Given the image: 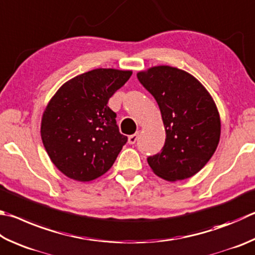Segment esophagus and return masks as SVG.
I'll use <instances>...</instances> for the list:
<instances>
[{
	"label": "esophagus",
	"mask_w": 255,
	"mask_h": 255,
	"mask_svg": "<svg viewBox=\"0 0 255 255\" xmlns=\"http://www.w3.org/2000/svg\"><path fill=\"white\" fill-rule=\"evenodd\" d=\"M138 135H139V132H136V133H133V135H130L128 137V142L130 143V145H133V143H135L136 141H137V139H138Z\"/></svg>",
	"instance_id": "esophagus-1"
}]
</instances>
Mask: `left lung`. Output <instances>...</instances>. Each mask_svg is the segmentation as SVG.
Returning <instances> with one entry per match:
<instances>
[{"mask_svg":"<svg viewBox=\"0 0 255 255\" xmlns=\"http://www.w3.org/2000/svg\"><path fill=\"white\" fill-rule=\"evenodd\" d=\"M160 109L166 139L160 152L147 158L157 176L168 182L192 177L214 154L221 119L210 92L191 73L156 66L137 73Z\"/></svg>","mask_w":255,"mask_h":255,"instance_id":"8db88e82","label":"left lung"}]
</instances>
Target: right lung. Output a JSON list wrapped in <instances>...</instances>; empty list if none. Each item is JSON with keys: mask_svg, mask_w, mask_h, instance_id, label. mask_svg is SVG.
Listing matches in <instances>:
<instances>
[{"mask_svg": "<svg viewBox=\"0 0 255 255\" xmlns=\"http://www.w3.org/2000/svg\"><path fill=\"white\" fill-rule=\"evenodd\" d=\"M132 71L95 69L72 78L50 99L41 120V138L60 172L78 182L107 173L127 142L108 100Z\"/></svg>", "mask_w": 255, "mask_h": 255, "instance_id": "1", "label": "right lung"}]
</instances>
